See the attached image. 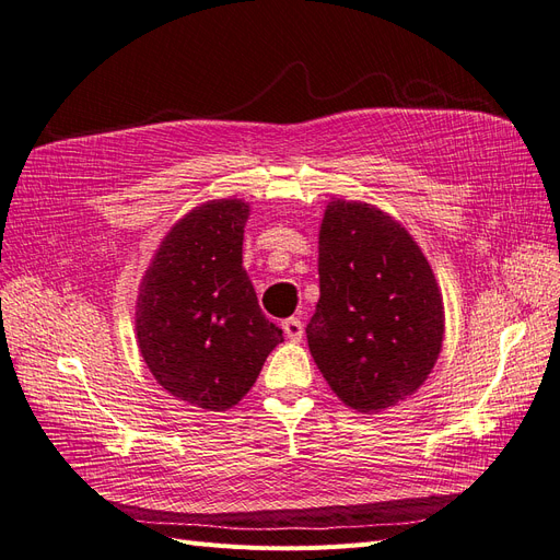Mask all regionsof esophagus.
<instances>
[{
    "instance_id": "esophagus-1",
    "label": "esophagus",
    "mask_w": 560,
    "mask_h": 560,
    "mask_svg": "<svg viewBox=\"0 0 560 560\" xmlns=\"http://www.w3.org/2000/svg\"><path fill=\"white\" fill-rule=\"evenodd\" d=\"M282 329H284V336L290 338V341H301L303 336V322L299 317H287L282 322Z\"/></svg>"
}]
</instances>
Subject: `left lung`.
<instances>
[{"instance_id": "1", "label": "left lung", "mask_w": 560, "mask_h": 560, "mask_svg": "<svg viewBox=\"0 0 560 560\" xmlns=\"http://www.w3.org/2000/svg\"><path fill=\"white\" fill-rule=\"evenodd\" d=\"M317 266L308 348L338 399L374 413L413 395L442 350L444 306L411 235L374 206L331 200Z\"/></svg>"}]
</instances>
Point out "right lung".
<instances>
[{"mask_svg": "<svg viewBox=\"0 0 560 560\" xmlns=\"http://www.w3.org/2000/svg\"><path fill=\"white\" fill-rule=\"evenodd\" d=\"M249 206L210 200L165 235L138 299V343L173 397L208 411L238 404L282 329L266 319L243 268Z\"/></svg>", "mask_w": 560, "mask_h": 560, "instance_id": "obj_1", "label": "right lung"}]
</instances>
